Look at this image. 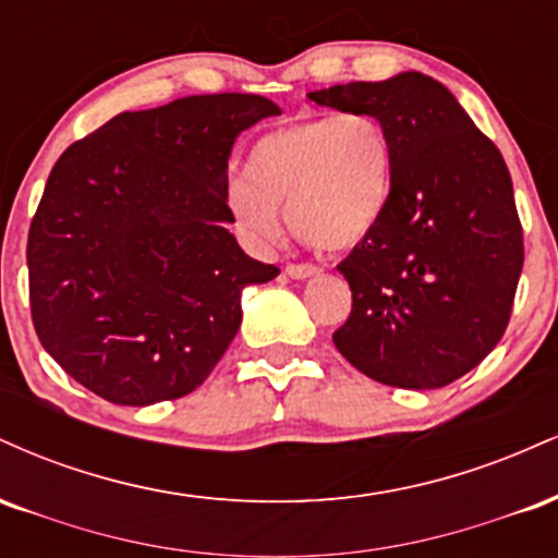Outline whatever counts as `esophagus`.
<instances>
[{"instance_id": "esophagus-1", "label": "esophagus", "mask_w": 558, "mask_h": 558, "mask_svg": "<svg viewBox=\"0 0 558 558\" xmlns=\"http://www.w3.org/2000/svg\"><path fill=\"white\" fill-rule=\"evenodd\" d=\"M323 270H319L317 265H288L286 267V275L288 278L293 280H306V278H315V275H319Z\"/></svg>"}]
</instances>
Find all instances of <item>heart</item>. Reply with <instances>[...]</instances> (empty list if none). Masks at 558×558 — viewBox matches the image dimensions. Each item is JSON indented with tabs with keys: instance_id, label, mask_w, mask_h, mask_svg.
Listing matches in <instances>:
<instances>
[{
	"instance_id": "1",
	"label": "heart",
	"mask_w": 558,
	"mask_h": 558,
	"mask_svg": "<svg viewBox=\"0 0 558 558\" xmlns=\"http://www.w3.org/2000/svg\"><path fill=\"white\" fill-rule=\"evenodd\" d=\"M393 183V146L373 114H325L265 133L246 178L228 183L230 220L248 246L278 241L280 215L319 252L360 246L383 220Z\"/></svg>"
}]
</instances>
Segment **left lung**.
<instances>
[{"label": "left lung", "mask_w": 558, "mask_h": 558, "mask_svg": "<svg viewBox=\"0 0 558 558\" xmlns=\"http://www.w3.org/2000/svg\"><path fill=\"white\" fill-rule=\"evenodd\" d=\"M306 96L373 114L393 146L386 215L338 265L354 301L332 343L383 386L459 380L501 341L524 262L501 151L444 83L417 70Z\"/></svg>", "instance_id": "left-lung-1"}]
</instances>
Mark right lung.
Masks as SVG:
<instances>
[{
	"label": "right lung",
	"mask_w": 558,
	"mask_h": 558,
	"mask_svg": "<svg viewBox=\"0 0 558 558\" xmlns=\"http://www.w3.org/2000/svg\"><path fill=\"white\" fill-rule=\"evenodd\" d=\"M280 114L257 94L120 112L62 151L28 233L31 317L49 356L120 407L202 386L241 328V291L280 270L228 230V157Z\"/></svg>",
	"instance_id": "add662e5"
}]
</instances>
